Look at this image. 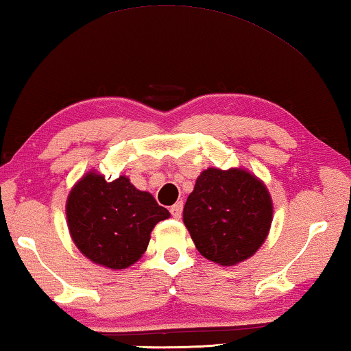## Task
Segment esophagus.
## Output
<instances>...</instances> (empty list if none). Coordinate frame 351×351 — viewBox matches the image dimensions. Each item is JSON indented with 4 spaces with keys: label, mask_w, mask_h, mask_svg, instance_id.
Returning a JSON list of instances; mask_svg holds the SVG:
<instances>
[{
    "label": "esophagus",
    "mask_w": 351,
    "mask_h": 351,
    "mask_svg": "<svg viewBox=\"0 0 351 351\" xmlns=\"http://www.w3.org/2000/svg\"><path fill=\"white\" fill-rule=\"evenodd\" d=\"M170 213L173 218H181V213H182V202H176V204L171 206L170 208Z\"/></svg>",
    "instance_id": "1"
}]
</instances>
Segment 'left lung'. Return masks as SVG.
<instances>
[{
  "label": "left lung",
  "instance_id": "obj_1",
  "mask_svg": "<svg viewBox=\"0 0 351 351\" xmlns=\"http://www.w3.org/2000/svg\"><path fill=\"white\" fill-rule=\"evenodd\" d=\"M272 218L267 187L243 169L202 171L182 210L195 248L221 265L251 258L267 239Z\"/></svg>",
  "mask_w": 351,
  "mask_h": 351
}]
</instances>
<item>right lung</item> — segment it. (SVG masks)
I'll return each mask as SVG.
<instances>
[{
	"label": "right lung",
	"mask_w": 351,
	"mask_h": 351,
	"mask_svg": "<svg viewBox=\"0 0 351 351\" xmlns=\"http://www.w3.org/2000/svg\"><path fill=\"white\" fill-rule=\"evenodd\" d=\"M167 218L169 210L124 175L106 181L95 170L88 171L66 200V223L77 250L112 270L135 264L145 254L154 226Z\"/></svg>",
	"instance_id": "right-lung-1"
}]
</instances>
